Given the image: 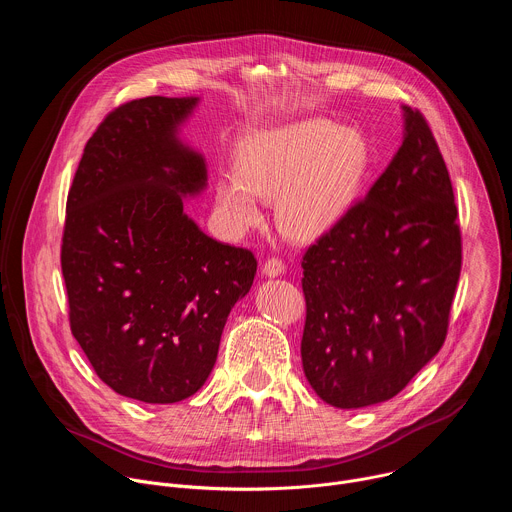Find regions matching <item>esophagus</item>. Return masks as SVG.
Returning <instances> with one entry per match:
<instances>
[{
    "label": "esophagus",
    "mask_w": 512,
    "mask_h": 512,
    "mask_svg": "<svg viewBox=\"0 0 512 512\" xmlns=\"http://www.w3.org/2000/svg\"><path fill=\"white\" fill-rule=\"evenodd\" d=\"M283 271H285L283 263H281L279 259H275V257L267 259V261L263 263V267H261V273H263L265 277H279Z\"/></svg>",
    "instance_id": "1"
}]
</instances>
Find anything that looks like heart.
<instances>
[{"label": "heart", "instance_id": "heart-1", "mask_svg": "<svg viewBox=\"0 0 512 512\" xmlns=\"http://www.w3.org/2000/svg\"><path fill=\"white\" fill-rule=\"evenodd\" d=\"M235 164L237 174L214 182L223 223L245 233L263 221L259 200H273L279 233L306 243L330 233L354 206L367 148L354 129L312 117L243 135Z\"/></svg>", "mask_w": 512, "mask_h": 512}]
</instances>
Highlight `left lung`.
Here are the masks:
<instances>
[{"label": "left lung", "mask_w": 512, "mask_h": 512, "mask_svg": "<svg viewBox=\"0 0 512 512\" xmlns=\"http://www.w3.org/2000/svg\"><path fill=\"white\" fill-rule=\"evenodd\" d=\"M362 202L302 261L304 375L338 409L395 397L440 352L462 245L446 162L421 117Z\"/></svg>", "instance_id": "obj_1"}]
</instances>
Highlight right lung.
<instances>
[{"instance_id":"add662e5","label":"right lung","mask_w":512,"mask_h":512,"mask_svg":"<svg viewBox=\"0 0 512 512\" xmlns=\"http://www.w3.org/2000/svg\"><path fill=\"white\" fill-rule=\"evenodd\" d=\"M200 97H145L105 117L66 200L62 275L70 330L99 379L143 403H178L208 379L251 251L208 237L184 200L208 186L180 137Z\"/></svg>"}]
</instances>
